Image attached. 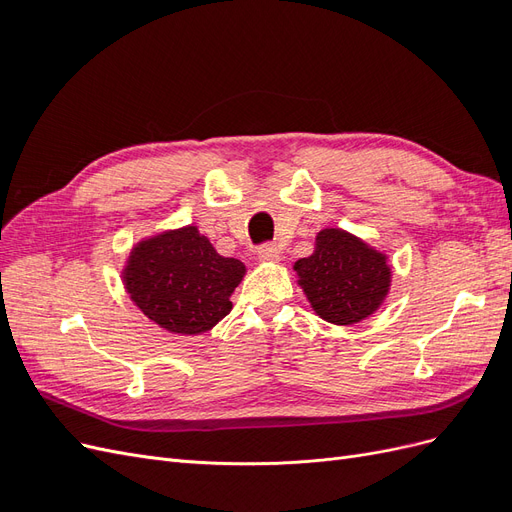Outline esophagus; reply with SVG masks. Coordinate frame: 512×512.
Segmentation results:
<instances>
[{
  "instance_id": "esophagus-1",
  "label": "esophagus",
  "mask_w": 512,
  "mask_h": 512,
  "mask_svg": "<svg viewBox=\"0 0 512 512\" xmlns=\"http://www.w3.org/2000/svg\"><path fill=\"white\" fill-rule=\"evenodd\" d=\"M258 258L262 262H277L280 260V247L273 245V243H265L258 247Z\"/></svg>"
}]
</instances>
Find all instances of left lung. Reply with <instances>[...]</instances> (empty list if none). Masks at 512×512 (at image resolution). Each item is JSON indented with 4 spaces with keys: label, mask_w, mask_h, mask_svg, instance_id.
Returning <instances> with one entry per match:
<instances>
[{
    "label": "left lung",
    "mask_w": 512,
    "mask_h": 512,
    "mask_svg": "<svg viewBox=\"0 0 512 512\" xmlns=\"http://www.w3.org/2000/svg\"><path fill=\"white\" fill-rule=\"evenodd\" d=\"M294 271L314 312L339 327L376 314L393 275L389 256L342 228L320 230L314 254L294 262Z\"/></svg>",
    "instance_id": "left-lung-1"
}]
</instances>
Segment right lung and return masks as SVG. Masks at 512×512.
<instances>
[{
	"mask_svg": "<svg viewBox=\"0 0 512 512\" xmlns=\"http://www.w3.org/2000/svg\"><path fill=\"white\" fill-rule=\"evenodd\" d=\"M243 275L241 260L220 256L190 224L138 241L121 280L134 305L160 329L200 335L230 314V294Z\"/></svg>",
	"mask_w": 512,
	"mask_h": 512,
	"instance_id": "obj_1",
	"label": "right lung"
}]
</instances>
